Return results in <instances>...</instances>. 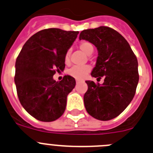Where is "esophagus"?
Instances as JSON below:
<instances>
[{"instance_id": "esophagus-1", "label": "esophagus", "mask_w": 153, "mask_h": 153, "mask_svg": "<svg viewBox=\"0 0 153 153\" xmlns=\"http://www.w3.org/2000/svg\"><path fill=\"white\" fill-rule=\"evenodd\" d=\"M80 83H81V81H78V80H76V84H77V85H78V84H80Z\"/></svg>"}]
</instances>
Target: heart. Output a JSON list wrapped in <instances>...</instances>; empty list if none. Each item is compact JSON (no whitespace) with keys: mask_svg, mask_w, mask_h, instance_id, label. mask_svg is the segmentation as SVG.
<instances>
[{"mask_svg":"<svg viewBox=\"0 0 153 153\" xmlns=\"http://www.w3.org/2000/svg\"><path fill=\"white\" fill-rule=\"evenodd\" d=\"M79 49L86 55L90 56L94 52V46L91 43L88 41H81L79 44ZM70 59V51H68L65 54V63L69 62ZM91 72V68L88 65L85 66H78L75 65L68 70V75L75 78L77 80H82L87 76Z\"/></svg>","mask_w":153,"mask_h":153,"instance_id":"heart-1","label":"heart"}]
</instances>
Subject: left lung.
I'll use <instances>...</instances> for the list:
<instances>
[{
	"label": "left lung",
	"mask_w": 153,
	"mask_h": 153,
	"mask_svg": "<svg viewBox=\"0 0 153 153\" xmlns=\"http://www.w3.org/2000/svg\"><path fill=\"white\" fill-rule=\"evenodd\" d=\"M79 39L97 48L98 57L91 75L97 79L104 78L102 85L86 81L85 109L98 120L115 118L126 109L136 93L139 81L136 56L125 38L109 27L84 30Z\"/></svg>",
	"instance_id": "8db88e82"
}]
</instances>
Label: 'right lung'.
<instances>
[{
  "instance_id": "obj_1",
  "label": "right lung",
  "mask_w": 153,
  "mask_h": 153,
  "mask_svg": "<svg viewBox=\"0 0 153 153\" xmlns=\"http://www.w3.org/2000/svg\"><path fill=\"white\" fill-rule=\"evenodd\" d=\"M78 31L48 28L31 37L16 61L14 77L19 102L28 114L41 122H53L62 116L67 96L75 80L65 75L53 80L56 72L65 68V54Z\"/></svg>"
}]
</instances>
